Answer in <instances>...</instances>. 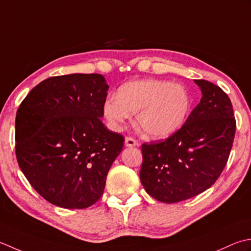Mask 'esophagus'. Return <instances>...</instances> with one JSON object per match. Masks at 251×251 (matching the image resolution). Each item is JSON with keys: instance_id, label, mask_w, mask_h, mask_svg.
Here are the masks:
<instances>
[{"instance_id": "1", "label": "esophagus", "mask_w": 251, "mask_h": 251, "mask_svg": "<svg viewBox=\"0 0 251 251\" xmlns=\"http://www.w3.org/2000/svg\"><path fill=\"white\" fill-rule=\"evenodd\" d=\"M126 145L129 147H133V146H140V142L136 141L135 139H133L131 136H126Z\"/></svg>"}]
</instances>
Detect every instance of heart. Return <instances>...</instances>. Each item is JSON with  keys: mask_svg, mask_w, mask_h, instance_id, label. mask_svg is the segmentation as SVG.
<instances>
[{"mask_svg": "<svg viewBox=\"0 0 251 251\" xmlns=\"http://www.w3.org/2000/svg\"><path fill=\"white\" fill-rule=\"evenodd\" d=\"M192 100L181 84L158 79L130 81L117 95L106 99L103 111L111 129L120 130L136 112V121L148 136L163 139L184 125L191 111Z\"/></svg>", "mask_w": 251, "mask_h": 251, "instance_id": "1", "label": "heart"}]
</instances>
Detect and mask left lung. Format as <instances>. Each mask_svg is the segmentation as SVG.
<instances>
[{"label": "left lung", "mask_w": 251, "mask_h": 251, "mask_svg": "<svg viewBox=\"0 0 251 251\" xmlns=\"http://www.w3.org/2000/svg\"><path fill=\"white\" fill-rule=\"evenodd\" d=\"M202 97L165 141L142 145L141 182L151 197L172 203L212 186L226 166L236 130L233 106L220 86L195 80Z\"/></svg>", "instance_id": "obj_1"}]
</instances>
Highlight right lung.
Masks as SVG:
<instances>
[{"mask_svg":"<svg viewBox=\"0 0 251 251\" xmlns=\"http://www.w3.org/2000/svg\"><path fill=\"white\" fill-rule=\"evenodd\" d=\"M109 86L100 74L43 80L19 105L15 150L19 168L45 201L84 209L104 193L125 144L100 118Z\"/></svg>","mask_w":251,"mask_h":251,"instance_id":"right-lung-1","label":"right lung"}]
</instances>
